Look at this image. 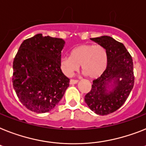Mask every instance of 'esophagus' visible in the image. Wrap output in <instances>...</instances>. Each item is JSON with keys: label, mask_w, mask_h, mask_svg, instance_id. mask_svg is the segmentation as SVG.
<instances>
[{"label": "esophagus", "mask_w": 146, "mask_h": 146, "mask_svg": "<svg viewBox=\"0 0 146 146\" xmlns=\"http://www.w3.org/2000/svg\"><path fill=\"white\" fill-rule=\"evenodd\" d=\"M78 82V80H74V79H71L70 80V84H75Z\"/></svg>", "instance_id": "obj_1"}]
</instances>
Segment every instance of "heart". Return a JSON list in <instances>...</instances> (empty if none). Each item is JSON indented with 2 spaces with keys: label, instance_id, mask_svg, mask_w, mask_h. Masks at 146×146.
I'll use <instances>...</instances> for the list:
<instances>
[{
  "label": "heart",
  "instance_id": "obj_1",
  "mask_svg": "<svg viewBox=\"0 0 146 146\" xmlns=\"http://www.w3.org/2000/svg\"><path fill=\"white\" fill-rule=\"evenodd\" d=\"M107 50L101 44H82L72 50L71 56H62L60 68L66 76H72L80 66L81 72L88 78H98L108 67Z\"/></svg>",
  "mask_w": 146,
  "mask_h": 146
}]
</instances>
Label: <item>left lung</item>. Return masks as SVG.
<instances>
[{"mask_svg":"<svg viewBox=\"0 0 146 146\" xmlns=\"http://www.w3.org/2000/svg\"><path fill=\"white\" fill-rule=\"evenodd\" d=\"M90 39L105 48L108 62L102 75L92 81V89L84 99L96 114L108 115L123 105L133 89V60L125 45L112 37L103 36ZM110 86H113L111 90H107Z\"/></svg>","mask_w":146,"mask_h":146,"instance_id":"left-lung-1","label":"left lung"}]
</instances>
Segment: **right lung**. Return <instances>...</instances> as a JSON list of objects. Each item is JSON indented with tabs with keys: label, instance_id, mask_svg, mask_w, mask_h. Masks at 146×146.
I'll list each match as a JSON object with an SVG mask.
<instances>
[{
	"label": "right lung",
	"instance_id": "obj_1",
	"mask_svg": "<svg viewBox=\"0 0 146 146\" xmlns=\"http://www.w3.org/2000/svg\"><path fill=\"white\" fill-rule=\"evenodd\" d=\"M63 39L36 34L25 39L13 60V85L19 101L37 113L53 109L64 96L69 79L60 68Z\"/></svg>",
	"mask_w": 146,
	"mask_h": 146
}]
</instances>
